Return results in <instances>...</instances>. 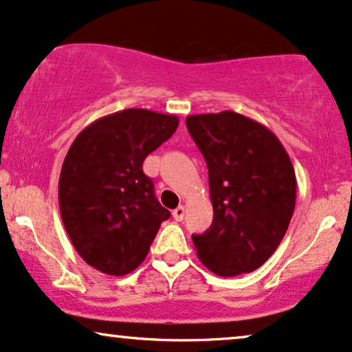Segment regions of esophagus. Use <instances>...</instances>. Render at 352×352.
I'll return each mask as SVG.
<instances>
[{"label":"esophagus","mask_w":352,"mask_h":352,"mask_svg":"<svg viewBox=\"0 0 352 352\" xmlns=\"http://www.w3.org/2000/svg\"><path fill=\"white\" fill-rule=\"evenodd\" d=\"M172 216H173V219L175 221H184V217H185V206H179V208H175L172 211Z\"/></svg>","instance_id":"34e87169"}]
</instances>
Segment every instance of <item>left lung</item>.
<instances>
[{
    "instance_id": "left-lung-1",
    "label": "left lung",
    "mask_w": 352,
    "mask_h": 352,
    "mask_svg": "<svg viewBox=\"0 0 352 352\" xmlns=\"http://www.w3.org/2000/svg\"><path fill=\"white\" fill-rule=\"evenodd\" d=\"M208 166L212 224L193 235L197 255L217 276L260 268L279 247L296 206V172L265 124L232 110L186 117Z\"/></svg>"
}]
</instances>
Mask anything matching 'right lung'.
I'll return each instance as SVG.
<instances>
[{"mask_svg": "<svg viewBox=\"0 0 352 352\" xmlns=\"http://www.w3.org/2000/svg\"><path fill=\"white\" fill-rule=\"evenodd\" d=\"M179 122L177 115L124 109L92 122L71 144L58 182L60 212L71 243L92 268L131 273L170 217L143 162Z\"/></svg>", "mask_w": 352, "mask_h": 352, "instance_id": "right-lung-1", "label": "right lung"}]
</instances>
